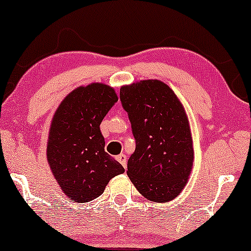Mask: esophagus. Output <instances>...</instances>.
<instances>
[{"instance_id": "esophagus-1", "label": "esophagus", "mask_w": 251, "mask_h": 251, "mask_svg": "<svg viewBox=\"0 0 251 251\" xmlns=\"http://www.w3.org/2000/svg\"><path fill=\"white\" fill-rule=\"evenodd\" d=\"M116 159L121 162V164L123 165V167L126 168V156H125V154H123V153L119 154V156L116 157Z\"/></svg>"}]
</instances>
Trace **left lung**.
Returning a JSON list of instances; mask_svg holds the SVG:
<instances>
[{
	"label": "left lung",
	"instance_id": "left-lung-1",
	"mask_svg": "<svg viewBox=\"0 0 251 251\" xmlns=\"http://www.w3.org/2000/svg\"><path fill=\"white\" fill-rule=\"evenodd\" d=\"M119 97L136 146L127 161V175L147 199L173 200L184 188L193 161L184 108L160 80L123 86Z\"/></svg>",
	"mask_w": 251,
	"mask_h": 251
}]
</instances>
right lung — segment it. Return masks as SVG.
Wrapping results in <instances>:
<instances>
[{
  "label": "right lung",
  "instance_id": "right-lung-1",
  "mask_svg": "<svg viewBox=\"0 0 251 251\" xmlns=\"http://www.w3.org/2000/svg\"><path fill=\"white\" fill-rule=\"evenodd\" d=\"M118 101L112 87L100 83L80 86L61 102L48 143L51 171L66 196L89 202L125 169L104 151L100 124Z\"/></svg>",
  "mask_w": 251,
  "mask_h": 251
}]
</instances>
